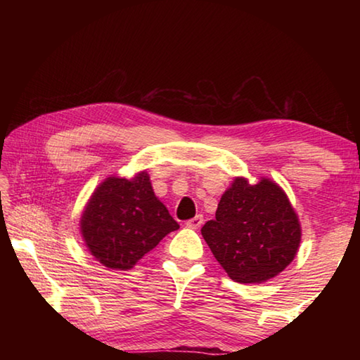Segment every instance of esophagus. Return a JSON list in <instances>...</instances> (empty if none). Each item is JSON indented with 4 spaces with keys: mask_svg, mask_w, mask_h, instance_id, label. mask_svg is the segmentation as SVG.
<instances>
[{
    "mask_svg": "<svg viewBox=\"0 0 360 360\" xmlns=\"http://www.w3.org/2000/svg\"><path fill=\"white\" fill-rule=\"evenodd\" d=\"M186 225L188 229H193V230H198L200 227H202L203 225V216L202 214H198V216H195L193 219H191V221H187L186 222Z\"/></svg>",
    "mask_w": 360,
    "mask_h": 360,
    "instance_id": "obj_1",
    "label": "esophagus"
}]
</instances>
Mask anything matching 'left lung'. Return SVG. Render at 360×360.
<instances>
[{
	"mask_svg": "<svg viewBox=\"0 0 360 360\" xmlns=\"http://www.w3.org/2000/svg\"><path fill=\"white\" fill-rule=\"evenodd\" d=\"M216 260L236 283H264L279 275L300 246L302 230L289 198L270 179L236 178L202 229Z\"/></svg>",
	"mask_w": 360,
	"mask_h": 360,
	"instance_id": "obj_1",
	"label": "left lung"
}]
</instances>
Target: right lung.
<instances>
[{
    "mask_svg": "<svg viewBox=\"0 0 360 360\" xmlns=\"http://www.w3.org/2000/svg\"><path fill=\"white\" fill-rule=\"evenodd\" d=\"M179 224L152 191L149 176L108 178L90 198L81 231L96 260L112 270H130Z\"/></svg>",
    "mask_w": 360,
    "mask_h": 360,
    "instance_id": "add662e5",
    "label": "right lung"
}]
</instances>
